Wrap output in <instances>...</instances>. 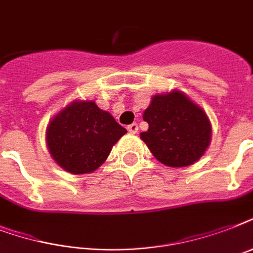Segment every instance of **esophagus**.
Listing matches in <instances>:
<instances>
[{
  "label": "esophagus",
  "instance_id": "esophagus-1",
  "mask_svg": "<svg viewBox=\"0 0 253 253\" xmlns=\"http://www.w3.org/2000/svg\"><path fill=\"white\" fill-rule=\"evenodd\" d=\"M127 130H128L130 134H136L139 130L138 123H131V125H128V126H127Z\"/></svg>",
  "mask_w": 253,
  "mask_h": 253
}]
</instances>
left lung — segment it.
<instances>
[{
  "label": "left lung",
  "mask_w": 253,
  "mask_h": 253,
  "mask_svg": "<svg viewBox=\"0 0 253 253\" xmlns=\"http://www.w3.org/2000/svg\"><path fill=\"white\" fill-rule=\"evenodd\" d=\"M143 119L150 127L140 138L166 166H192L209 147L211 126L208 115L181 91L155 95Z\"/></svg>",
  "instance_id": "8db88e82"
}]
</instances>
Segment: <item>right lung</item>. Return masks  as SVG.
<instances>
[{"instance_id": "obj_1", "label": "right lung", "mask_w": 253, "mask_h": 253, "mask_svg": "<svg viewBox=\"0 0 253 253\" xmlns=\"http://www.w3.org/2000/svg\"><path fill=\"white\" fill-rule=\"evenodd\" d=\"M126 132L113 115L93 101L73 102L51 121L47 146L61 168L83 174L98 168Z\"/></svg>"}]
</instances>
